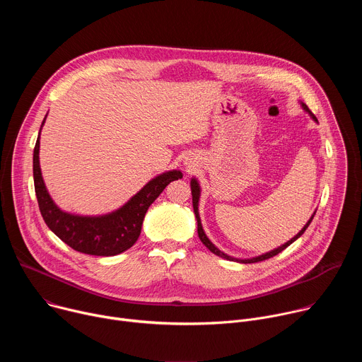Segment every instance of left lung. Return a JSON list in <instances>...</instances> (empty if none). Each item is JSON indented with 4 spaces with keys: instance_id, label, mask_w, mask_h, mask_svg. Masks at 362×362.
<instances>
[{
    "instance_id": "left-lung-1",
    "label": "left lung",
    "mask_w": 362,
    "mask_h": 362,
    "mask_svg": "<svg viewBox=\"0 0 362 362\" xmlns=\"http://www.w3.org/2000/svg\"><path fill=\"white\" fill-rule=\"evenodd\" d=\"M300 106H302V109L305 110V112H308L309 113V116H311L317 123H318V120H317V117L311 113V110L308 109V106L305 105V103H302L300 101ZM190 189H192V202H193V211H194V216H196V221H197V235H199V238H200V240H202V243L208 247L211 252H214L215 255H218V256H221V257H223V259H228V261H233V262H239V264H255V262H261V261H265V259H269V257H272V256H275V255H278V253H281L284 249H286L291 243H293L305 230H306V228L309 226V223L313 222V219H314V215H315V212H314V215L311 216V219H309L308 222H306V225L298 232V235H295L291 240H288L286 243H284V245H281L279 247H276V249H274V250H271V252H267V253H264V255H259V256H255V257H250V259H238V257H232V256H229V255H226V253H223L222 250H219L211 240H209V238L206 236V233H204V230H203V228H202V222H200V216H199V197H200V186H199V183H197V180L196 179H192L190 180Z\"/></svg>"
}]
</instances>
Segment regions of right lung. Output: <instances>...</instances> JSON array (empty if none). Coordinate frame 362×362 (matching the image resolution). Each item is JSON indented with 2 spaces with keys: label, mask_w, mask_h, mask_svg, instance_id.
<instances>
[{
  "label": "right lung",
  "mask_w": 362,
  "mask_h": 362,
  "mask_svg": "<svg viewBox=\"0 0 362 362\" xmlns=\"http://www.w3.org/2000/svg\"><path fill=\"white\" fill-rule=\"evenodd\" d=\"M44 122L45 119L42 124ZM38 153L40 134L33 154V173L38 208L44 222L70 247L94 256H115L132 247L140 236L148 206L170 182L183 176L180 170L166 172L151 179L120 209L101 216H80L63 212L48 194L41 176Z\"/></svg>",
  "instance_id": "right-lung-1"
}]
</instances>
